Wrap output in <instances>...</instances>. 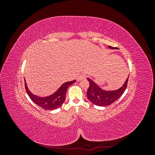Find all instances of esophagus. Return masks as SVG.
Masks as SVG:
<instances>
[{
	"instance_id": "esophagus-1",
	"label": "esophagus",
	"mask_w": 155,
	"mask_h": 155,
	"mask_svg": "<svg viewBox=\"0 0 155 155\" xmlns=\"http://www.w3.org/2000/svg\"><path fill=\"white\" fill-rule=\"evenodd\" d=\"M86 78V74H82L81 75H79V77L78 78V81H81L82 79H85Z\"/></svg>"
}]
</instances>
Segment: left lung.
Segmentation results:
<instances>
[{
	"label": "left lung",
	"instance_id": "8db88e82",
	"mask_svg": "<svg viewBox=\"0 0 155 155\" xmlns=\"http://www.w3.org/2000/svg\"><path fill=\"white\" fill-rule=\"evenodd\" d=\"M109 48L111 49H114L115 48L111 47L109 46ZM128 78H127L123 86H121L120 88L115 91H107L103 90L97 84L93 81L91 79L87 78V80L89 82V88L87 92L88 99L90 100L93 104L100 107L108 106L112 104L122 96L127 86Z\"/></svg>",
	"mask_w": 155,
	"mask_h": 155
}]
</instances>
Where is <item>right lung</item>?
Masks as SVG:
<instances>
[{"label": "right lung", "mask_w": 155, "mask_h": 155, "mask_svg": "<svg viewBox=\"0 0 155 155\" xmlns=\"http://www.w3.org/2000/svg\"><path fill=\"white\" fill-rule=\"evenodd\" d=\"M76 81V80H74L72 81L64 83L53 94L46 97H40L33 94L28 88L26 81L25 80L26 91L30 99L36 105L43 108L45 110H54L61 106L65 100V96H66L67 88Z\"/></svg>", "instance_id": "obj_1"}]
</instances>
